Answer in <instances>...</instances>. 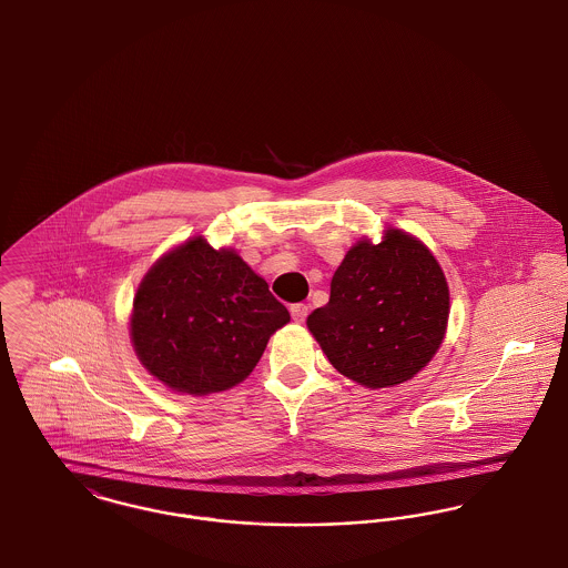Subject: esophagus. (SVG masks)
<instances>
[{
  "mask_svg": "<svg viewBox=\"0 0 568 568\" xmlns=\"http://www.w3.org/2000/svg\"><path fill=\"white\" fill-rule=\"evenodd\" d=\"M290 311H292V317H294V322H305L306 315H308V306L303 305V303H298V305L290 306Z\"/></svg>",
  "mask_w": 568,
  "mask_h": 568,
  "instance_id": "obj_1",
  "label": "esophagus"
}]
</instances>
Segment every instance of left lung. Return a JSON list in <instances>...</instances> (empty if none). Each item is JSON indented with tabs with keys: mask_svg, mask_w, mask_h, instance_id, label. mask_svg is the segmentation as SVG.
I'll return each instance as SVG.
<instances>
[{
	"mask_svg": "<svg viewBox=\"0 0 568 568\" xmlns=\"http://www.w3.org/2000/svg\"><path fill=\"white\" fill-rule=\"evenodd\" d=\"M449 287L430 248L387 226L361 237L331 281L328 303L306 326L331 365L367 389L410 381L437 354L447 331Z\"/></svg>",
	"mask_w": 568,
	"mask_h": 568,
	"instance_id": "obj_1",
	"label": "left lung"
}]
</instances>
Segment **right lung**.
I'll list each match as a JSON object with an SVG mask.
<instances>
[{
	"instance_id": "obj_1",
	"label": "right lung",
	"mask_w": 568,
	"mask_h": 568,
	"mask_svg": "<svg viewBox=\"0 0 568 568\" xmlns=\"http://www.w3.org/2000/svg\"><path fill=\"white\" fill-rule=\"evenodd\" d=\"M290 311L233 248L196 235L149 267L133 296L130 337L144 369L171 392L240 385Z\"/></svg>"
}]
</instances>
